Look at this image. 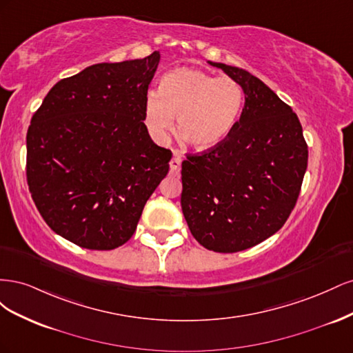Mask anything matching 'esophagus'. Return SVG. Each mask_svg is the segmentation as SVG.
Wrapping results in <instances>:
<instances>
[{
    "label": "esophagus",
    "instance_id": "obj_1",
    "mask_svg": "<svg viewBox=\"0 0 353 353\" xmlns=\"http://www.w3.org/2000/svg\"><path fill=\"white\" fill-rule=\"evenodd\" d=\"M181 162H183V159L181 156L175 152V156L170 160V174L172 175H178L179 170H181Z\"/></svg>",
    "mask_w": 353,
    "mask_h": 353
}]
</instances>
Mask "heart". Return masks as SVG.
Segmentation results:
<instances>
[{"instance_id":"obj_1","label":"heart","mask_w":353,"mask_h":353,"mask_svg":"<svg viewBox=\"0 0 353 353\" xmlns=\"http://www.w3.org/2000/svg\"><path fill=\"white\" fill-rule=\"evenodd\" d=\"M243 105L241 85L228 77L191 68L168 72L160 88L147 94L144 123L157 143H166L175 126L196 150L218 145L236 123Z\"/></svg>"}]
</instances>
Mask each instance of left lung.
Wrapping results in <instances>:
<instances>
[{"instance_id": "obj_1", "label": "left lung", "mask_w": 353, "mask_h": 353, "mask_svg": "<svg viewBox=\"0 0 353 353\" xmlns=\"http://www.w3.org/2000/svg\"><path fill=\"white\" fill-rule=\"evenodd\" d=\"M237 81L244 108L223 140L183 162L181 208L194 239L234 253L279 231L296 205L307 166L297 114L248 70L208 61Z\"/></svg>"}]
</instances>
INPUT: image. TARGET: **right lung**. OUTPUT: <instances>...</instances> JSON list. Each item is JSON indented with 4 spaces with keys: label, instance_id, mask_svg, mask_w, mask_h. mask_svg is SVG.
<instances>
[{
    "label": "right lung",
    "instance_id": "add662e5",
    "mask_svg": "<svg viewBox=\"0 0 353 353\" xmlns=\"http://www.w3.org/2000/svg\"><path fill=\"white\" fill-rule=\"evenodd\" d=\"M159 51L99 63L50 90L26 135V178L47 225L83 249L112 250L135 232L172 153L144 123Z\"/></svg>",
    "mask_w": 353,
    "mask_h": 353
}]
</instances>
